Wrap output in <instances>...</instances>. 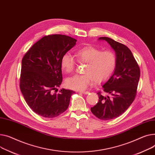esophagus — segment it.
<instances>
[{
    "instance_id": "obj_1",
    "label": "esophagus",
    "mask_w": 155,
    "mask_h": 155,
    "mask_svg": "<svg viewBox=\"0 0 155 155\" xmlns=\"http://www.w3.org/2000/svg\"><path fill=\"white\" fill-rule=\"evenodd\" d=\"M81 94H84V95H87V94H89V91H81L80 92Z\"/></svg>"
}]
</instances>
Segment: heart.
I'll return each mask as SVG.
<instances>
[{
  "mask_svg": "<svg viewBox=\"0 0 155 155\" xmlns=\"http://www.w3.org/2000/svg\"><path fill=\"white\" fill-rule=\"evenodd\" d=\"M77 60L85 62L84 75H75L68 78L66 86L72 90L82 91L87 90L95 81L101 83L113 74L117 65V57L111 51H101L92 46L80 48L75 54ZM60 65L66 74H71L75 70V60L70 54H65L61 58Z\"/></svg>",
  "mask_w": 155,
  "mask_h": 155,
  "instance_id": "1",
  "label": "heart"
}]
</instances>
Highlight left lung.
Returning a JSON list of instances; mask_svg holds the SVG:
<instances>
[{
    "label": "left lung",
    "instance_id": "8db88e82",
    "mask_svg": "<svg viewBox=\"0 0 155 155\" xmlns=\"http://www.w3.org/2000/svg\"><path fill=\"white\" fill-rule=\"evenodd\" d=\"M98 40L106 41L115 51L117 65L112 75L102 83L103 91L106 95L98 92V102L90 110L98 118L109 120L120 117L135 100L140 70L127 46L106 37Z\"/></svg>",
    "mask_w": 155,
    "mask_h": 155
}]
</instances>
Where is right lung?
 Listing matches in <instances>:
<instances>
[{
  "mask_svg": "<svg viewBox=\"0 0 155 155\" xmlns=\"http://www.w3.org/2000/svg\"><path fill=\"white\" fill-rule=\"evenodd\" d=\"M77 40L64 35L45 36L32 45L22 60L20 88L30 107L37 115L55 118L68 107L74 91L61 88L60 61Z\"/></svg>",
  "mask_w": 155,
  "mask_h": 155,
  "instance_id": "right-lung-1",
  "label": "right lung"
}]
</instances>
